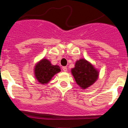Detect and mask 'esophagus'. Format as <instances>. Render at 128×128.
<instances>
[{"label": "esophagus", "instance_id": "34e87169", "mask_svg": "<svg viewBox=\"0 0 128 128\" xmlns=\"http://www.w3.org/2000/svg\"><path fill=\"white\" fill-rule=\"evenodd\" d=\"M62 69H63V70L64 71V72H66V71H67V68H66V66H63V67L62 68Z\"/></svg>", "mask_w": 128, "mask_h": 128}]
</instances>
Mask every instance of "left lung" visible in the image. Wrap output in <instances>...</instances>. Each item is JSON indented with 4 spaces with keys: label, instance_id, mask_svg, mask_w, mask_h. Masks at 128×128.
<instances>
[{
    "label": "left lung",
    "instance_id": "1",
    "mask_svg": "<svg viewBox=\"0 0 128 128\" xmlns=\"http://www.w3.org/2000/svg\"><path fill=\"white\" fill-rule=\"evenodd\" d=\"M71 73L77 84L81 89H86L98 80L99 71L90 62L84 58L76 62Z\"/></svg>",
    "mask_w": 128,
    "mask_h": 128
}]
</instances>
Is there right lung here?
<instances>
[{
    "label": "right lung",
    "instance_id": "obj_1",
    "mask_svg": "<svg viewBox=\"0 0 128 128\" xmlns=\"http://www.w3.org/2000/svg\"><path fill=\"white\" fill-rule=\"evenodd\" d=\"M58 65H52L47 58H43L37 62L34 67V74L37 81L42 84H46L50 82L52 78L60 72Z\"/></svg>",
    "mask_w": 128,
    "mask_h": 128
}]
</instances>
